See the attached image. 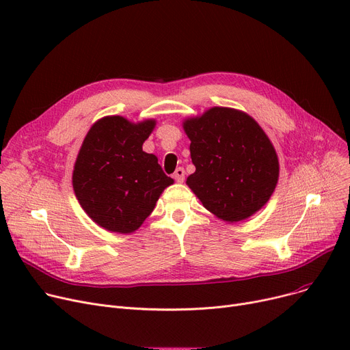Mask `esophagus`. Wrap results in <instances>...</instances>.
I'll use <instances>...</instances> for the list:
<instances>
[{
	"label": "esophagus",
	"mask_w": 350,
	"mask_h": 350,
	"mask_svg": "<svg viewBox=\"0 0 350 350\" xmlns=\"http://www.w3.org/2000/svg\"><path fill=\"white\" fill-rule=\"evenodd\" d=\"M185 174H186L185 169H183V167H177L176 172H174V174H173V177H174V180H176L177 183H183V181H185Z\"/></svg>",
	"instance_id": "esophagus-1"
}]
</instances>
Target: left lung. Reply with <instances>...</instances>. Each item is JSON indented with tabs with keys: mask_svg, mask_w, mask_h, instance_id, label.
Segmentation results:
<instances>
[{
	"mask_svg": "<svg viewBox=\"0 0 350 350\" xmlns=\"http://www.w3.org/2000/svg\"><path fill=\"white\" fill-rule=\"evenodd\" d=\"M196 172L187 186L203 206L226 223L260 211L280 177V161L262 127L248 113L214 106L183 120Z\"/></svg>",
	"mask_w": 350,
	"mask_h": 350,
	"instance_id": "left-lung-1",
	"label": "left lung"
}]
</instances>
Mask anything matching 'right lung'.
Instances as JSON below:
<instances>
[{"mask_svg":"<svg viewBox=\"0 0 350 350\" xmlns=\"http://www.w3.org/2000/svg\"><path fill=\"white\" fill-rule=\"evenodd\" d=\"M154 126V119L133 123L123 116H105L83 139L72 186L83 211L106 231L135 232L174 183L154 154L143 152Z\"/></svg>","mask_w":350,"mask_h":350,"instance_id":"1","label":"right lung"}]
</instances>
